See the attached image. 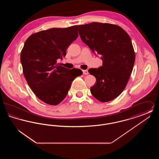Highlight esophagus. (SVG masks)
I'll return each mask as SVG.
<instances>
[{
	"mask_svg": "<svg viewBox=\"0 0 159 159\" xmlns=\"http://www.w3.org/2000/svg\"><path fill=\"white\" fill-rule=\"evenodd\" d=\"M83 75H88V73H89V72H88V71L87 70H83Z\"/></svg>",
	"mask_w": 159,
	"mask_h": 159,
	"instance_id": "1",
	"label": "esophagus"
}]
</instances>
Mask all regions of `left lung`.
Here are the masks:
<instances>
[{
    "label": "left lung",
    "instance_id": "left-lung-1",
    "mask_svg": "<svg viewBox=\"0 0 159 159\" xmlns=\"http://www.w3.org/2000/svg\"><path fill=\"white\" fill-rule=\"evenodd\" d=\"M77 28L82 40L102 60V66L88 71L96 78L91 93L101 102L110 101L125 89L132 71L135 54L131 39L112 24L92 23Z\"/></svg>",
    "mask_w": 159,
    "mask_h": 159
}]
</instances>
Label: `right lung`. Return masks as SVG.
<instances>
[{
	"label": "right lung",
	"mask_w": 159,
	"mask_h": 159,
	"mask_svg": "<svg viewBox=\"0 0 159 159\" xmlns=\"http://www.w3.org/2000/svg\"><path fill=\"white\" fill-rule=\"evenodd\" d=\"M77 25L53 28L39 31L25 42L21 53L23 73L31 89L38 98L56 106L67 95L71 82L83 72L75 75L73 69L61 66L66 50L78 37Z\"/></svg>",
	"instance_id": "obj_1"
}]
</instances>
